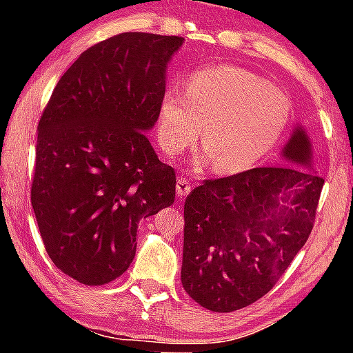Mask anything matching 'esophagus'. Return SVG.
Instances as JSON below:
<instances>
[{
	"instance_id": "1",
	"label": "esophagus",
	"mask_w": 353,
	"mask_h": 353,
	"mask_svg": "<svg viewBox=\"0 0 353 353\" xmlns=\"http://www.w3.org/2000/svg\"><path fill=\"white\" fill-rule=\"evenodd\" d=\"M190 191H191L190 180H186V178H183V176L178 178V180H176V196L178 197H185V196L190 194Z\"/></svg>"
}]
</instances>
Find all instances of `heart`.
Masks as SVG:
<instances>
[{
	"instance_id": "1",
	"label": "heart",
	"mask_w": 353,
	"mask_h": 353,
	"mask_svg": "<svg viewBox=\"0 0 353 353\" xmlns=\"http://www.w3.org/2000/svg\"><path fill=\"white\" fill-rule=\"evenodd\" d=\"M292 115L289 96L263 77L233 65L190 77L186 94L168 88L159 108V139L178 154L201 134L210 167L220 175L252 168L283 137Z\"/></svg>"
}]
</instances>
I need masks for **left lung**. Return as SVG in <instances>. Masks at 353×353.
Listing matches in <instances>:
<instances>
[{
  "instance_id": "left-lung-1",
  "label": "left lung",
  "mask_w": 353,
  "mask_h": 353,
  "mask_svg": "<svg viewBox=\"0 0 353 353\" xmlns=\"http://www.w3.org/2000/svg\"><path fill=\"white\" fill-rule=\"evenodd\" d=\"M286 161L312 165V146L296 128ZM325 180L292 165L259 167L204 180L185 201L181 283L207 310L257 302L307 243Z\"/></svg>"
}]
</instances>
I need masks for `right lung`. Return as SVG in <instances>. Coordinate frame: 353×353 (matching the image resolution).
<instances>
[{
    "instance_id": "1",
    "label": "right lung",
    "mask_w": 353,
    "mask_h": 353,
    "mask_svg": "<svg viewBox=\"0 0 353 353\" xmlns=\"http://www.w3.org/2000/svg\"><path fill=\"white\" fill-rule=\"evenodd\" d=\"M181 37L127 32L96 43L38 122L32 207L52 263L86 286L127 272L141 219L175 201V170L146 137Z\"/></svg>"
}]
</instances>
